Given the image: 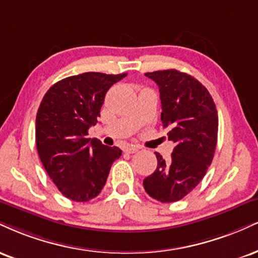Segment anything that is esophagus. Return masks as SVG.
<instances>
[{
    "label": "esophagus",
    "instance_id": "1",
    "mask_svg": "<svg viewBox=\"0 0 258 258\" xmlns=\"http://www.w3.org/2000/svg\"><path fill=\"white\" fill-rule=\"evenodd\" d=\"M138 150H139V148L136 147V145H127V147L123 149V151L127 154H135V153H137Z\"/></svg>",
    "mask_w": 258,
    "mask_h": 258
}]
</instances>
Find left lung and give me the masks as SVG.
Segmentation results:
<instances>
[{
	"label": "left lung",
	"instance_id": "obj_1",
	"mask_svg": "<svg viewBox=\"0 0 258 258\" xmlns=\"http://www.w3.org/2000/svg\"><path fill=\"white\" fill-rule=\"evenodd\" d=\"M145 76L159 85L161 121L175 147L169 161L155 153L156 170L143 185L154 200L172 203L190 194L212 163L218 143V110L206 86L190 74L166 70Z\"/></svg>",
	"mask_w": 258,
	"mask_h": 258
}]
</instances>
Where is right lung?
Wrapping results in <instances>:
<instances>
[{
	"instance_id": "1",
	"label": "right lung",
	"mask_w": 258,
	"mask_h": 258,
	"mask_svg": "<svg viewBox=\"0 0 258 258\" xmlns=\"http://www.w3.org/2000/svg\"><path fill=\"white\" fill-rule=\"evenodd\" d=\"M127 73H82L55 83L36 116V145L48 175L68 200L88 202L98 196L114 161L116 147H107L88 131L96 125L104 96Z\"/></svg>"
}]
</instances>
